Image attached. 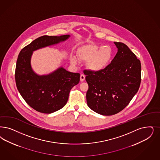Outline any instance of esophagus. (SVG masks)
Here are the masks:
<instances>
[{
	"label": "esophagus",
	"instance_id": "obj_1",
	"mask_svg": "<svg viewBox=\"0 0 160 160\" xmlns=\"http://www.w3.org/2000/svg\"><path fill=\"white\" fill-rule=\"evenodd\" d=\"M85 79V76L84 74L80 75V82H83Z\"/></svg>",
	"mask_w": 160,
	"mask_h": 160
}]
</instances>
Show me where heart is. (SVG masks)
I'll return each mask as SVG.
<instances>
[{"label": "heart", "instance_id": "heart-1", "mask_svg": "<svg viewBox=\"0 0 160 160\" xmlns=\"http://www.w3.org/2000/svg\"><path fill=\"white\" fill-rule=\"evenodd\" d=\"M114 51L109 45L100 47L96 45H87L77 52L78 58L80 60L88 61V69L93 72H100L109 65L113 57ZM70 62L77 64V58L74 56L70 57Z\"/></svg>", "mask_w": 160, "mask_h": 160}]
</instances>
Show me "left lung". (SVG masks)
Wrapping results in <instances>:
<instances>
[{
	"label": "left lung",
	"mask_w": 160,
	"mask_h": 160,
	"mask_svg": "<svg viewBox=\"0 0 160 160\" xmlns=\"http://www.w3.org/2000/svg\"><path fill=\"white\" fill-rule=\"evenodd\" d=\"M118 52L111 63L100 72L85 70L88 107L102 115L118 113L129 104L139 88L141 65L127 45L114 42Z\"/></svg>",
	"instance_id": "8db88e82"
}]
</instances>
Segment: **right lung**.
I'll list each match as a JSON object with an SVG mask.
<instances>
[{"mask_svg": "<svg viewBox=\"0 0 160 160\" xmlns=\"http://www.w3.org/2000/svg\"><path fill=\"white\" fill-rule=\"evenodd\" d=\"M70 35H44L25 47L19 52L15 70L17 88L33 109L52 113L66 105L70 92L80 81V74L68 72L62 67L48 74L39 75L31 66L33 51L64 42Z\"/></svg>", "mask_w": 160, "mask_h": 160, "instance_id": "add662e5", "label": "right lung"}]
</instances>
